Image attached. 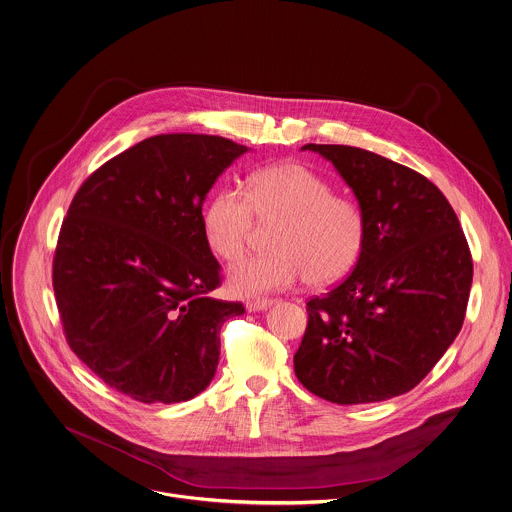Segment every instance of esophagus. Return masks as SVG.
<instances>
[{
    "label": "esophagus",
    "instance_id": "34e87169",
    "mask_svg": "<svg viewBox=\"0 0 512 512\" xmlns=\"http://www.w3.org/2000/svg\"><path fill=\"white\" fill-rule=\"evenodd\" d=\"M275 304V300H267V298H259V300H249L247 302V310L249 312H263V310H267V308H271Z\"/></svg>",
    "mask_w": 512,
    "mask_h": 512
}]
</instances>
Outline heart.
<instances>
[{"mask_svg":"<svg viewBox=\"0 0 512 512\" xmlns=\"http://www.w3.org/2000/svg\"><path fill=\"white\" fill-rule=\"evenodd\" d=\"M283 222L273 235V253L249 255L229 269V290L255 298L306 279L336 283L357 263L365 241V216L357 202L336 196L330 182L298 165L281 163L255 172L247 194L224 186L202 214L204 239L214 255L233 261L245 249L253 218Z\"/></svg>","mask_w":512,"mask_h":512,"instance_id":"1","label":"heart"}]
</instances>
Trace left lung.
<instances>
[{"instance_id": "8db88e82", "label": "left lung", "mask_w": 512, "mask_h": 512, "mask_svg": "<svg viewBox=\"0 0 512 512\" xmlns=\"http://www.w3.org/2000/svg\"><path fill=\"white\" fill-rule=\"evenodd\" d=\"M302 151L330 161L351 188L365 241L351 275L306 304L294 373L336 404L404 395L461 330L473 281L463 229L438 186L408 167L347 145Z\"/></svg>"}]
</instances>
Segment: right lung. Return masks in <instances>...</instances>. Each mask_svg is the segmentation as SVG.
<instances>
[{"instance_id": "obj_1", "label": "right lung", "mask_w": 512, "mask_h": 512, "mask_svg": "<svg viewBox=\"0 0 512 512\" xmlns=\"http://www.w3.org/2000/svg\"><path fill=\"white\" fill-rule=\"evenodd\" d=\"M249 149L216 135L149 137L94 172L58 235L53 286L70 349L106 385L139 402L200 395L239 302L220 284L202 206Z\"/></svg>"}]
</instances>
